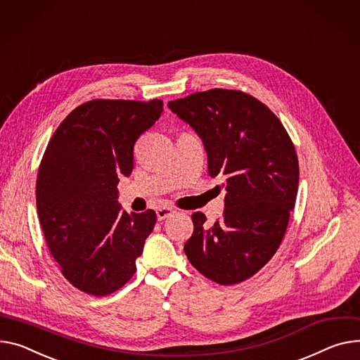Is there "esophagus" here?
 <instances>
[{"label": "esophagus", "mask_w": 360, "mask_h": 360, "mask_svg": "<svg viewBox=\"0 0 360 360\" xmlns=\"http://www.w3.org/2000/svg\"><path fill=\"white\" fill-rule=\"evenodd\" d=\"M175 211L171 208V207H159L158 210H156V215H158V220H165V219H167V217H171V215L174 214Z\"/></svg>", "instance_id": "1"}]
</instances>
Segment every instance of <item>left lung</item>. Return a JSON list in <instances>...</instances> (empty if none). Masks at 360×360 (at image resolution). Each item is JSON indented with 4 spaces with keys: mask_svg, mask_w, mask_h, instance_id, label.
Returning <instances> with one entry per match:
<instances>
[{
    "mask_svg": "<svg viewBox=\"0 0 360 360\" xmlns=\"http://www.w3.org/2000/svg\"><path fill=\"white\" fill-rule=\"evenodd\" d=\"M167 107L200 134L208 175L227 191L223 217L211 227L202 212L193 214L184 252L205 278L243 282L272 259L288 227L300 179L294 143L281 120L243 91L214 88Z\"/></svg>",
    "mask_w": 360,
    "mask_h": 360,
    "instance_id": "1",
    "label": "left lung"
}]
</instances>
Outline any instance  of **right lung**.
Here are the masks:
<instances>
[{
  "instance_id": "right-lung-1",
  "label": "right lung",
  "mask_w": 360,
  "mask_h": 360,
  "mask_svg": "<svg viewBox=\"0 0 360 360\" xmlns=\"http://www.w3.org/2000/svg\"><path fill=\"white\" fill-rule=\"evenodd\" d=\"M163 111L162 100H92L72 110L43 153L36 202L47 248L79 291L105 297L136 272L156 212L118 204V176L133 171V148Z\"/></svg>"
}]
</instances>
